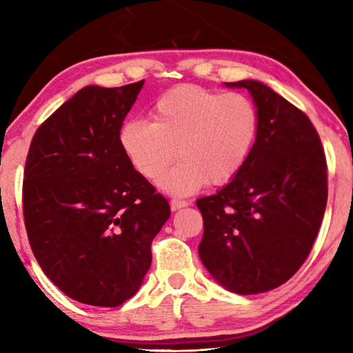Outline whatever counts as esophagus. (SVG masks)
Wrapping results in <instances>:
<instances>
[{"mask_svg":"<svg viewBox=\"0 0 353 353\" xmlns=\"http://www.w3.org/2000/svg\"><path fill=\"white\" fill-rule=\"evenodd\" d=\"M170 205H171V210L176 212V210H179V208L187 207L188 202H187V201H182V199H172V201L170 202Z\"/></svg>","mask_w":353,"mask_h":353,"instance_id":"34e87169","label":"esophagus"}]
</instances>
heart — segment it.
<instances>
[{
  "label": "heart",
  "instance_id": "b5f03b06",
  "mask_svg": "<svg viewBox=\"0 0 353 353\" xmlns=\"http://www.w3.org/2000/svg\"><path fill=\"white\" fill-rule=\"evenodd\" d=\"M259 132V113L240 93L179 85L152 107V123L128 121L119 143L135 170L148 179L163 172L177 154L182 160L160 177L159 187L191 194L205 183L230 182L243 170Z\"/></svg>",
  "mask_w": 353,
  "mask_h": 353
}]
</instances>
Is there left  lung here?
<instances>
[{
    "label": "left lung",
    "mask_w": 353,
    "mask_h": 353,
    "mask_svg": "<svg viewBox=\"0 0 353 353\" xmlns=\"http://www.w3.org/2000/svg\"><path fill=\"white\" fill-rule=\"evenodd\" d=\"M225 87L250 93L259 132L243 170L196 201L204 219L199 256L225 290L256 294L285 283L307 260L327 205V162L296 105L259 81Z\"/></svg>",
    "instance_id": "1"
}]
</instances>
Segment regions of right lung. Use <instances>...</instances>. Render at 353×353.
Here are the masks:
<instances>
[{"label": "right lung", "instance_id": "right-lung-1", "mask_svg": "<svg viewBox=\"0 0 353 353\" xmlns=\"http://www.w3.org/2000/svg\"><path fill=\"white\" fill-rule=\"evenodd\" d=\"M143 83L81 88L37 129L28 152L29 244L46 277L87 305L118 307L139 291L171 214L119 143Z\"/></svg>", "mask_w": 353, "mask_h": 353}]
</instances>
